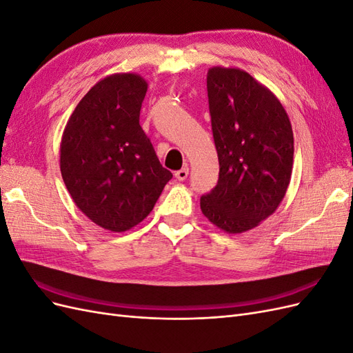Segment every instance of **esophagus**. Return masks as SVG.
Here are the masks:
<instances>
[{"label":"esophagus","mask_w":353,"mask_h":353,"mask_svg":"<svg viewBox=\"0 0 353 353\" xmlns=\"http://www.w3.org/2000/svg\"><path fill=\"white\" fill-rule=\"evenodd\" d=\"M188 168L187 166H184L183 169H179V170H176L175 172V178L178 179V181H184V179H187V176H188Z\"/></svg>","instance_id":"obj_1"}]
</instances>
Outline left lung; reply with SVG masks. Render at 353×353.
<instances>
[{
    "instance_id": "8db88e82",
    "label": "left lung",
    "mask_w": 353,
    "mask_h": 353,
    "mask_svg": "<svg viewBox=\"0 0 353 353\" xmlns=\"http://www.w3.org/2000/svg\"><path fill=\"white\" fill-rule=\"evenodd\" d=\"M208 97L219 179L200 209L219 230L240 234L270 218L287 193L292 123L275 94L237 68H210Z\"/></svg>"
}]
</instances>
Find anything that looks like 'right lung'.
<instances>
[{"instance_id":"obj_1","label":"right lung","mask_w":353,"mask_h":353,"mask_svg":"<svg viewBox=\"0 0 353 353\" xmlns=\"http://www.w3.org/2000/svg\"><path fill=\"white\" fill-rule=\"evenodd\" d=\"M147 85L137 73L103 78L78 103L61 135L60 170L70 197L112 232L147 218L172 178L140 125Z\"/></svg>"}]
</instances>
